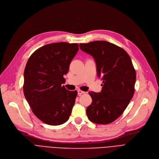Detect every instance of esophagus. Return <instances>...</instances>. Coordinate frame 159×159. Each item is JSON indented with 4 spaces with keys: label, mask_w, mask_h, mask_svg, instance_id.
Listing matches in <instances>:
<instances>
[{
    "label": "esophagus",
    "mask_w": 159,
    "mask_h": 159,
    "mask_svg": "<svg viewBox=\"0 0 159 159\" xmlns=\"http://www.w3.org/2000/svg\"><path fill=\"white\" fill-rule=\"evenodd\" d=\"M85 93L84 92V91H81V90H78V95H81V94H85Z\"/></svg>",
    "instance_id": "esophagus-1"
}]
</instances>
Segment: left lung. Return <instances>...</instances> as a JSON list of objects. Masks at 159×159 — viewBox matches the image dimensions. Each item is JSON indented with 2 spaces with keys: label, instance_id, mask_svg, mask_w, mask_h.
<instances>
[{
  "label": "left lung",
  "instance_id": "left-lung-1",
  "mask_svg": "<svg viewBox=\"0 0 159 159\" xmlns=\"http://www.w3.org/2000/svg\"><path fill=\"white\" fill-rule=\"evenodd\" d=\"M80 49L93 57L98 77L102 80L100 93L89 92L92 103L87 107L90 121L106 125L116 120L134 93L136 71L125 51L112 43L97 40L80 43Z\"/></svg>",
  "mask_w": 159,
  "mask_h": 159
}]
</instances>
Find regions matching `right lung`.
<instances>
[{"mask_svg": "<svg viewBox=\"0 0 159 159\" xmlns=\"http://www.w3.org/2000/svg\"><path fill=\"white\" fill-rule=\"evenodd\" d=\"M78 49V43L46 44L36 49L27 62L25 97L34 115L47 125L65 123L72 113L78 92L68 91L62 84Z\"/></svg>", "mask_w": 159, "mask_h": 159, "instance_id": "right-lung-1", "label": "right lung"}]
</instances>
